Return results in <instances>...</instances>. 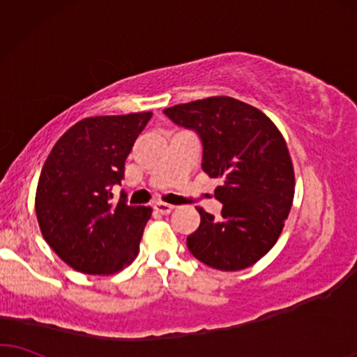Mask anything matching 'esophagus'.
Masks as SVG:
<instances>
[{"instance_id":"esophagus-1","label":"esophagus","mask_w":357,"mask_h":357,"mask_svg":"<svg viewBox=\"0 0 357 357\" xmlns=\"http://www.w3.org/2000/svg\"><path fill=\"white\" fill-rule=\"evenodd\" d=\"M153 208L158 213H163V215H166V213H169V212H173V206H171V204H165V202H155L153 204Z\"/></svg>"}]
</instances>
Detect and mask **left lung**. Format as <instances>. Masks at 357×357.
<instances>
[{"mask_svg": "<svg viewBox=\"0 0 357 357\" xmlns=\"http://www.w3.org/2000/svg\"><path fill=\"white\" fill-rule=\"evenodd\" d=\"M176 126L196 132L202 169L220 178L215 199L222 218L202 208L188 250L201 263L240 271L273 248L291 212L294 168L286 140L259 109L228 96H212L165 109Z\"/></svg>", "mask_w": 357, "mask_h": 357, "instance_id": "left-lung-1", "label": "left lung"}]
</instances>
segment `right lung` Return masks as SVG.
<instances>
[{"label":"right lung","mask_w":357,"mask_h":357,"mask_svg":"<svg viewBox=\"0 0 357 357\" xmlns=\"http://www.w3.org/2000/svg\"><path fill=\"white\" fill-rule=\"evenodd\" d=\"M151 112L88 117L70 127L42 168L36 213L50 248L84 274H112L130 264L151 208L129 206L121 192L126 160Z\"/></svg>","instance_id":"obj_1"}]
</instances>
